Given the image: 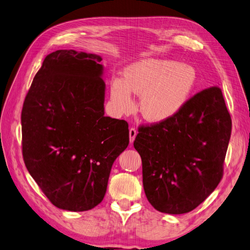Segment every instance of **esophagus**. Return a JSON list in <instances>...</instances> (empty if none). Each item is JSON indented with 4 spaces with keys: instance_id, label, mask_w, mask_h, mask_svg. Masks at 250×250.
I'll return each instance as SVG.
<instances>
[{
    "instance_id": "esophagus-1",
    "label": "esophagus",
    "mask_w": 250,
    "mask_h": 250,
    "mask_svg": "<svg viewBox=\"0 0 250 250\" xmlns=\"http://www.w3.org/2000/svg\"><path fill=\"white\" fill-rule=\"evenodd\" d=\"M137 134H138V131L135 130L134 128H130V129H129V139H130V144H132V143H133V141H134L135 137H137Z\"/></svg>"
}]
</instances>
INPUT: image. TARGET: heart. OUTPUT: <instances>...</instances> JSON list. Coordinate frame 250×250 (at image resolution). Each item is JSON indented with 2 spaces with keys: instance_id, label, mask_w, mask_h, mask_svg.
Here are the masks:
<instances>
[{
  "instance_id": "b5f03b06",
  "label": "heart",
  "mask_w": 250,
  "mask_h": 250,
  "mask_svg": "<svg viewBox=\"0 0 250 250\" xmlns=\"http://www.w3.org/2000/svg\"><path fill=\"white\" fill-rule=\"evenodd\" d=\"M195 67L171 59L143 58L126 67L124 79L113 78L110 99L121 113L134 109L132 93L141 95L140 110L151 123L175 118L190 101L197 85Z\"/></svg>"
}]
</instances>
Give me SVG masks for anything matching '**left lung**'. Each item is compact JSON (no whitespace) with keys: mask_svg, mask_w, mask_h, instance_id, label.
Segmentation results:
<instances>
[{"mask_svg":"<svg viewBox=\"0 0 250 250\" xmlns=\"http://www.w3.org/2000/svg\"><path fill=\"white\" fill-rule=\"evenodd\" d=\"M230 132V115L217 86L196 94L167 122L140 127L133 146L151 206L179 215L206 200L222 178Z\"/></svg>","mask_w":250,"mask_h":250,"instance_id":"1","label":"left lung"}]
</instances>
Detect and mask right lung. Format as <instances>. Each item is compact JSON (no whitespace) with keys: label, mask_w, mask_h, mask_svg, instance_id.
Listing matches in <instances>:
<instances>
[{"label":"right lung","mask_w":250,"mask_h":250,"mask_svg":"<svg viewBox=\"0 0 250 250\" xmlns=\"http://www.w3.org/2000/svg\"><path fill=\"white\" fill-rule=\"evenodd\" d=\"M97 54L57 50L44 58L21 110L22 156L55 207L84 211L105 196L111 167L129 144L124 120L104 116Z\"/></svg>","instance_id":"1"}]
</instances>
